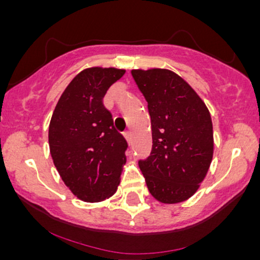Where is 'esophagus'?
<instances>
[{"label":"esophagus","mask_w":260,"mask_h":260,"mask_svg":"<svg viewBox=\"0 0 260 260\" xmlns=\"http://www.w3.org/2000/svg\"><path fill=\"white\" fill-rule=\"evenodd\" d=\"M124 138H126L128 144H131V142H132V137H131V132H129V131H127V132H124Z\"/></svg>","instance_id":"1"}]
</instances>
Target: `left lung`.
Listing matches in <instances>:
<instances>
[{
    "label": "left lung",
    "instance_id": "8db88e82",
    "mask_svg": "<svg viewBox=\"0 0 260 260\" xmlns=\"http://www.w3.org/2000/svg\"><path fill=\"white\" fill-rule=\"evenodd\" d=\"M148 103L153 149L139 161L150 194L164 204L189 199L204 181L214 154L207 105L182 77L166 68L132 70Z\"/></svg>",
    "mask_w": 260,
    "mask_h": 260
}]
</instances>
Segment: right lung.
<instances>
[{"label":"right lung","mask_w":260,"mask_h":260,"mask_svg":"<svg viewBox=\"0 0 260 260\" xmlns=\"http://www.w3.org/2000/svg\"><path fill=\"white\" fill-rule=\"evenodd\" d=\"M126 70L89 67L71 80L53 110L49 145L64 184L86 203L109 199L126 164L127 142L103 104L107 89Z\"/></svg>","instance_id":"add662e5"}]
</instances>
